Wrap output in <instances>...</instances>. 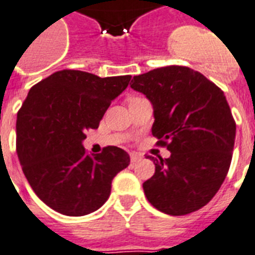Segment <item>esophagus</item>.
Instances as JSON below:
<instances>
[{
    "instance_id": "1",
    "label": "esophagus",
    "mask_w": 255,
    "mask_h": 255,
    "mask_svg": "<svg viewBox=\"0 0 255 255\" xmlns=\"http://www.w3.org/2000/svg\"><path fill=\"white\" fill-rule=\"evenodd\" d=\"M140 158H142V155H140V154H138V152H131V154H130V160H131V163L138 162Z\"/></svg>"
}]
</instances>
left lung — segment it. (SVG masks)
<instances>
[{
  "mask_svg": "<svg viewBox=\"0 0 255 255\" xmlns=\"http://www.w3.org/2000/svg\"><path fill=\"white\" fill-rule=\"evenodd\" d=\"M130 87L151 103V133L170 158H154L143 183L152 207L171 216L208 204L231 166L236 122L221 89L188 67L168 66L134 76Z\"/></svg>",
  "mask_w": 255,
  "mask_h": 255,
  "instance_id": "left-lung-1",
  "label": "left lung"
}]
</instances>
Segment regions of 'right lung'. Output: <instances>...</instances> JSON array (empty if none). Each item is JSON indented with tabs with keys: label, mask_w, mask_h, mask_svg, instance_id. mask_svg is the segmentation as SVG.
Listing matches in <instances>:
<instances>
[{
	"label": "right lung",
	"mask_w": 255,
	"mask_h": 255,
	"mask_svg": "<svg viewBox=\"0 0 255 255\" xmlns=\"http://www.w3.org/2000/svg\"><path fill=\"white\" fill-rule=\"evenodd\" d=\"M130 79L63 70L30 89L17 115L18 159L36 196L51 209L73 217L97 211L111 195L113 178L129 166L125 150L108 146L88 155L83 140Z\"/></svg>",
	"instance_id": "add662e5"
}]
</instances>
